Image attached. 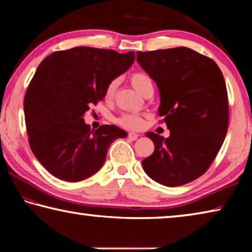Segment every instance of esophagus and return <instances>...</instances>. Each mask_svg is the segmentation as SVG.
Returning a JSON list of instances; mask_svg holds the SVG:
<instances>
[{
  "label": "esophagus",
  "mask_w": 252,
  "mask_h": 252,
  "mask_svg": "<svg viewBox=\"0 0 252 252\" xmlns=\"http://www.w3.org/2000/svg\"><path fill=\"white\" fill-rule=\"evenodd\" d=\"M138 136H139V134L134 133V132H129V134H127V138L132 140V141H134V140L138 139Z\"/></svg>",
  "instance_id": "34e87169"
}]
</instances>
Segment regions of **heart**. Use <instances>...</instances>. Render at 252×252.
<instances>
[{"mask_svg":"<svg viewBox=\"0 0 252 252\" xmlns=\"http://www.w3.org/2000/svg\"><path fill=\"white\" fill-rule=\"evenodd\" d=\"M130 83L136 91H138L142 96H149L152 95L153 90V82L151 76L146 72L138 71L134 72L130 75ZM119 81L114 79L106 85L105 91H104V97L106 101L113 100L114 95H116L117 88H118ZM118 123L126 129L130 130H139L143 126V118L140 114L136 113H126L118 119Z\"/></svg>","mask_w":252,"mask_h":252,"instance_id":"obj_1","label":"heart"}]
</instances>
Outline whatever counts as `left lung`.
Here are the masks:
<instances>
[{"instance_id":"8db88e82","label":"left lung","mask_w":252,"mask_h":252,"mask_svg":"<svg viewBox=\"0 0 252 252\" xmlns=\"http://www.w3.org/2000/svg\"><path fill=\"white\" fill-rule=\"evenodd\" d=\"M136 61L160 91L158 112L169 138L147 136L155 151L142 161L152 180L178 187L207 171L228 131V93L222 72L212 59L188 48L136 52Z\"/></svg>"}]
</instances>
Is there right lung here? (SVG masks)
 <instances>
[{
  "label": "right lung",
  "instance_id": "1",
  "mask_svg": "<svg viewBox=\"0 0 252 252\" xmlns=\"http://www.w3.org/2000/svg\"><path fill=\"white\" fill-rule=\"evenodd\" d=\"M134 59V52L79 46L57 51L37 66L24 96L25 125L32 152L54 177L69 182L91 177L111 143L126 138L117 126L91 130L83 116Z\"/></svg>",
  "mask_w": 252,
  "mask_h": 252
}]
</instances>
